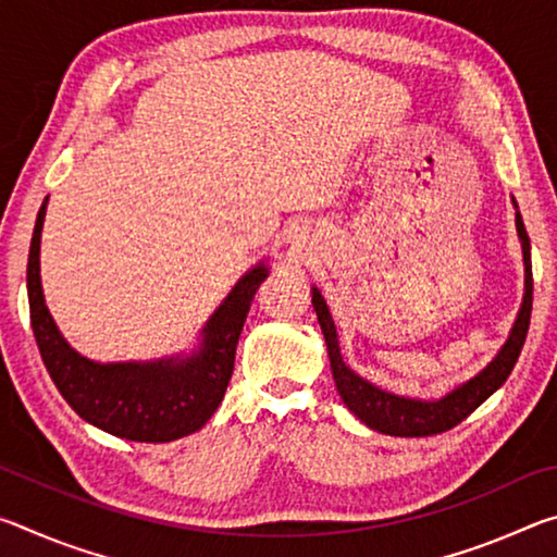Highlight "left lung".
Returning <instances> with one entry per match:
<instances>
[{"mask_svg":"<svg viewBox=\"0 0 557 557\" xmlns=\"http://www.w3.org/2000/svg\"><path fill=\"white\" fill-rule=\"evenodd\" d=\"M516 228L523 243V260H525V297L523 307L518 312L516 324L511 329V336L504 344L502 354H498L486 369L471 379L469 383L459 385L457 391H451L442 400L435 403H422L410 398H398L381 388H375L369 381H363L361 375H356L348 366L342 361V351H338L336 342V326L329 314L324 297L319 295V289L312 292V305L317 309V319L322 324V332L326 338L329 358H332V373L336 381V391L346 403V408L351 410L358 420L366 422L371 430L383 432V435L393 437H430L447 432L461 420L469 418L479 405H482L488 395L496 393L511 375L513 366L521 356V348L525 344L528 324H531V309H533V275H531V240H528L525 225L521 213H516Z\"/></svg>","mask_w":557,"mask_h":557,"instance_id":"1","label":"left lung"}]
</instances>
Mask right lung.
Here are the masks:
<instances>
[{
	"instance_id": "1",
	"label": "right lung",
	"mask_w": 557,
	"mask_h": 557,
	"mask_svg": "<svg viewBox=\"0 0 557 557\" xmlns=\"http://www.w3.org/2000/svg\"><path fill=\"white\" fill-rule=\"evenodd\" d=\"M44 215L46 201L34 225L26 289L36 344L65 403L90 425L135 442H172L201 430L228 388L235 346L268 270H250L233 287L206 324L203 344L194 356L154 363H92L65 344L46 309L39 277Z\"/></svg>"
}]
</instances>
